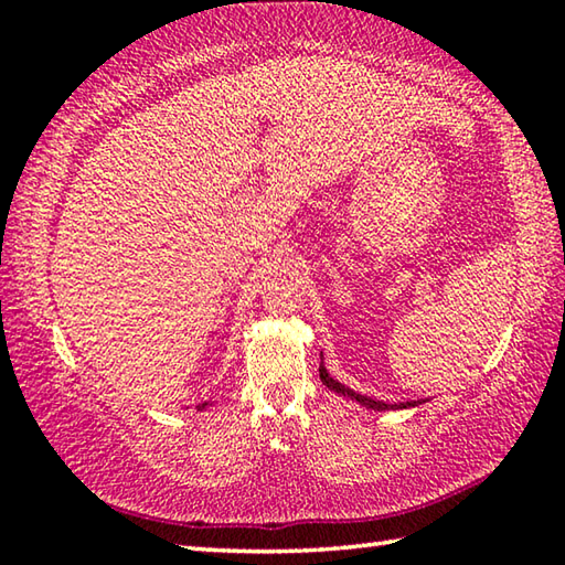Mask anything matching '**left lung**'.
<instances>
[{
	"mask_svg": "<svg viewBox=\"0 0 565 565\" xmlns=\"http://www.w3.org/2000/svg\"><path fill=\"white\" fill-rule=\"evenodd\" d=\"M319 376H321V381H323V386L331 388L333 394H339V396H343V398L356 401V404H361L363 408H371V411H398V408H414V406L426 404V398H418V401H398V404H388V401H376V398H371V396L356 394V391L349 388V386H343L341 381H337V379H333V376L329 374L327 366H323V351H321Z\"/></svg>",
	"mask_w": 565,
	"mask_h": 565,
	"instance_id": "1",
	"label": "left lung"
}]
</instances>
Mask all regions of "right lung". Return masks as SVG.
I'll return each instance as SVG.
<instances>
[{"instance_id": "1", "label": "right lung", "mask_w": 565, "mask_h": 565, "mask_svg": "<svg viewBox=\"0 0 565 565\" xmlns=\"http://www.w3.org/2000/svg\"><path fill=\"white\" fill-rule=\"evenodd\" d=\"M199 411H204V408H209V404H202V406H196Z\"/></svg>"}]
</instances>
